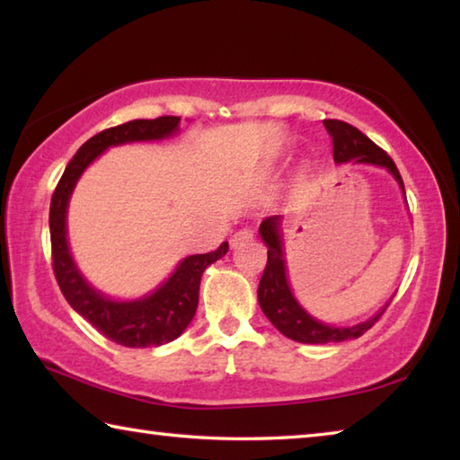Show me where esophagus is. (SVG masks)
<instances>
[{"mask_svg": "<svg viewBox=\"0 0 460 460\" xmlns=\"http://www.w3.org/2000/svg\"><path fill=\"white\" fill-rule=\"evenodd\" d=\"M252 237H253L252 229H239L237 233H233V235H231V245L235 247L239 243H243V241H249Z\"/></svg>", "mask_w": 460, "mask_h": 460, "instance_id": "1", "label": "esophagus"}]
</instances>
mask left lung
I'll return each mask as SVG.
<instances>
[{"label":"left lung","mask_w":460,"mask_h":460,"mask_svg":"<svg viewBox=\"0 0 460 460\" xmlns=\"http://www.w3.org/2000/svg\"><path fill=\"white\" fill-rule=\"evenodd\" d=\"M324 128L332 137L334 162H339L341 164V162L355 160V162H363V164L387 168L403 190V181L400 176L398 166L394 164V160L389 158L387 152H384L379 146L373 144L367 136L361 134L357 128L339 119H324ZM403 194H406V190H403ZM279 223H282V217L274 215V217H266L260 225V235L268 245V263L260 279L258 300L263 314L270 318V323L274 324L284 337L292 339L296 342H308V345H316V342H341V341L357 339L361 337L363 332H367L371 326L379 321V316L385 313L389 302L376 316H371L369 321L359 323L355 326L323 324L298 305V300L294 298V294L290 290V284H288Z\"/></svg>","instance_id":"8db88e82"}]
</instances>
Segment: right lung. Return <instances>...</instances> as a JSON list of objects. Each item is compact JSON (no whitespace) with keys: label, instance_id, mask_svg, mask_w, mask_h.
<instances>
[{"label":"right lung","instance_id":"right-lung-1","mask_svg":"<svg viewBox=\"0 0 460 460\" xmlns=\"http://www.w3.org/2000/svg\"><path fill=\"white\" fill-rule=\"evenodd\" d=\"M178 121L181 118H174V115H162L158 119H134L99 131L97 136L87 139L68 162L50 200L52 270L60 292L84 321H89L103 337L123 347H160L181 337L197 313L202 271L229 252V243L223 241L215 252L184 258L174 274L158 290L144 298L131 302L111 300L91 288L73 261L66 241L68 199L84 168L109 146L168 137L178 131Z\"/></svg>","mask_w":460,"mask_h":460}]
</instances>
